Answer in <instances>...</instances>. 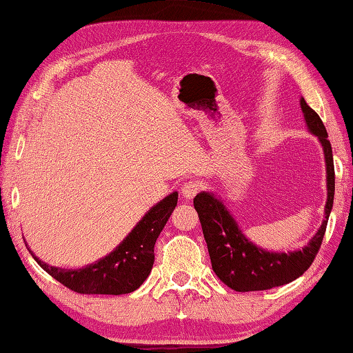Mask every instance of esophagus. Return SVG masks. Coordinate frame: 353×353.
Returning a JSON list of instances; mask_svg holds the SVG:
<instances>
[{"label": "esophagus", "mask_w": 353, "mask_h": 353, "mask_svg": "<svg viewBox=\"0 0 353 353\" xmlns=\"http://www.w3.org/2000/svg\"><path fill=\"white\" fill-rule=\"evenodd\" d=\"M181 191H182L183 199L190 200V199L194 197L197 192L200 191V183L197 181H188V182H185L182 185V190Z\"/></svg>", "instance_id": "obj_1"}]
</instances>
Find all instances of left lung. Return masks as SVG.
Segmentation results:
<instances>
[{"mask_svg": "<svg viewBox=\"0 0 353 353\" xmlns=\"http://www.w3.org/2000/svg\"><path fill=\"white\" fill-rule=\"evenodd\" d=\"M301 112L310 133L321 142L326 161L327 202L324 220L315 236L301 250L291 252H272L254 245L239 228L236 219L220 199L212 192H199L194 197V208L202 223L203 237L208 246L212 271L228 288L237 292L266 291L299 279L312 265L326 232L327 220L332 211L335 194V170L332 147L327 141V131L320 116L300 99Z\"/></svg>", "mask_w": 353, "mask_h": 353, "instance_id": "obj_1", "label": "left lung"}]
</instances>
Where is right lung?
Here are the masks:
<instances>
[{
	"mask_svg": "<svg viewBox=\"0 0 353 353\" xmlns=\"http://www.w3.org/2000/svg\"><path fill=\"white\" fill-rule=\"evenodd\" d=\"M177 191L156 203L114 251L81 269L54 268L41 261L29 246L37 263L54 280L78 294L121 295L136 291L147 280L154 263V245L177 205Z\"/></svg>",
	"mask_w": 353,
	"mask_h": 353,
	"instance_id": "obj_1",
	"label": "right lung"
}]
</instances>
